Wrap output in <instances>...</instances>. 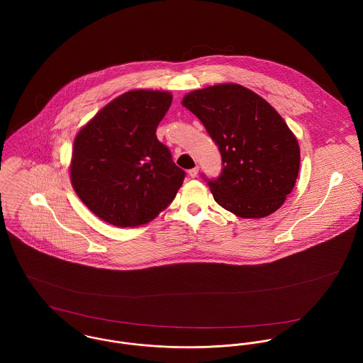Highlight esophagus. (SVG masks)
I'll list each match as a JSON object with an SVG mask.
<instances>
[{"instance_id": "esophagus-1", "label": "esophagus", "mask_w": 363, "mask_h": 363, "mask_svg": "<svg viewBox=\"0 0 363 363\" xmlns=\"http://www.w3.org/2000/svg\"><path fill=\"white\" fill-rule=\"evenodd\" d=\"M199 170H200V167H199V166H196V167L190 169V170H189V176H190V177H193V179H194V177H197Z\"/></svg>"}]
</instances>
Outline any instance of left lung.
<instances>
[{"label":"left lung","mask_w":363,"mask_h":363,"mask_svg":"<svg viewBox=\"0 0 363 363\" xmlns=\"http://www.w3.org/2000/svg\"><path fill=\"white\" fill-rule=\"evenodd\" d=\"M182 104L222 156L216 179L203 174L215 201L240 218H264L281 207L296 183L301 150L277 110L238 84L193 91Z\"/></svg>","instance_id":"8db88e82"}]
</instances>
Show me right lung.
<instances>
[{"label":"right lung","mask_w":363,"mask_h":363,"mask_svg":"<svg viewBox=\"0 0 363 363\" xmlns=\"http://www.w3.org/2000/svg\"><path fill=\"white\" fill-rule=\"evenodd\" d=\"M170 104L169 92L130 91L106 104L77 134L71 183L104 222L144 225L174 200L186 172L156 138Z\"/></svg>","instance_id":"right-lung-1"}]
</instances>
